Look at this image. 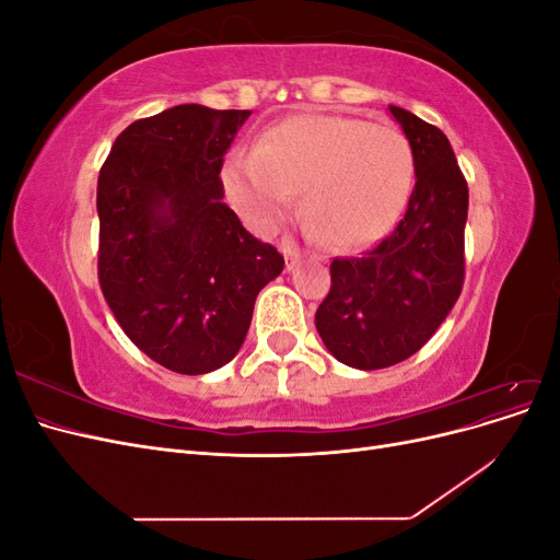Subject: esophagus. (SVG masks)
Wrapping results in <instances>:
<instances>
[{
	"label": "esophagus",
	"mask_w": 560,
	"mask_h": 560,
	"mask_svg": "<svg viewBox=\"0 0 560 560\" xmlns=\"http://www.w3.org/2000/svg\"><path fill=\"white\" fill-rule=\"evenodd\" d=\"M282 254H284V261H287V270H294L301 264V254L292 243H282L280 245Z\"/></svg>",
	"instance_id": "34e87169"
}]
</instances>
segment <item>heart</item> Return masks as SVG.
I'll use <instances>...</instances> for the list:
<instances>
[{
    "label": "heart",
    "instance_id": "heart-1",
    "mask_svg": "<svg viewBox=\"0 0 560 560\" xmlns=\"http://www.w3.org/2000/svg\"><path fill=\"white\" fill-rule=\"evenodd\" d=\"M222 184L252 229H278L301 189L313 235L336 249H366L393 231L409 202L413 151L389 124L299 114L264 130L252 151H233Z\"/></svg>",
    "mask_w": 560,
    "mask_h": 560
}]
</instances>
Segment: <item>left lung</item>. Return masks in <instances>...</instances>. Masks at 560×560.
<instances>
[{
    "instance_id": "obj_1",
    "label": "left lung",
    "mask_w": 560,
    "mask_h": 560,
    "mask_svg": "<svg viewBox=\"0 0 560 560\" xmlns=\"http://www.w3.org/2000/svg\"><path fill=\"white\" fill-rule=\"evenodd\" d=\"M413 151L416 186L395 231L362 257L331 261V290L315 313L322 343L352 369L409 360L463 292L467 182L446 135L389 105Z\"/></svg>"
}]
</instances>
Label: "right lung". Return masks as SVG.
Returning a JSON list of instances; mask_svg holds the SVG:
<instances>
[{
    "instance_id": "obj_1",
    "label": "right lung",
    "mask_w": 560,
    "mask_h": 560,
    "mask_svg": "<svg viewBox=\"0 0 560 560\" xmlns=\"http://www.w3.org/2000/svg\"><path fill=\"white\" fill-rule=\"evenodd\" d=\"M252 112L177 105L118 135L97 177V278L147 358L186 376L238 354L284 259L245 231L219 179Z\"/></svg>"
}]
</instances>
